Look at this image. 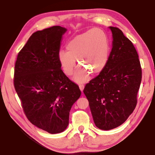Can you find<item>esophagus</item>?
Listing matches in <instances>:
<instances>
[{
  "label": "esophagus",
  "instance_id": "34e87169",
  "mask_svg": "<svg viewBox=\"0 0 155 155\" xmlns=\"http://www.w3.org/2000/svg\"><path fill=\"white\" fill-rule=\"evenodd\" d=\"M79 88H80V90H81V91H82L83 90V89H84V87H85V85H83V84H79Z\"/></svg>",
  "mask_w": 155,
  "mask_h": 155
}]
</instances>
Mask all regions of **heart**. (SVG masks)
Segmentation results:
<instances>
[{
	"label": "heart",
	"mask_w": 155,
	"mask_h": 155,
	"mask_svg": "<svg viewBox=\"0 0 155 155\" xmlns=\"http://www.w3.org/2000/svg\"><path fill=\"white\" fill-rule=\"evenodd\" d=\"M67 52L60 51L58 60L63 72L67 76L73 74L77 60L80 68L75 75L77 81L87 78L88 73L101 72L108 60L109 42L103 30L94 28L77 35L68 41Z\"/></svg>",
	"instance_id": "1"
}]
</instances>
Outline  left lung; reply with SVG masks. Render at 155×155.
Wrapping results in <instances>:
<instances>
[{
	"label": "left lung",
	"mask_w": 155,
	"mask_h": 155,
	"mask_svg": "<svg viewBox=\"0 0 155 155\" xmlns=\"http://www.w3.org/2000/svg\"><path fill=\"white\" fill-rule=\"evenodd\" d=\"M112 49L100 74L83 90L97 127L111 130L123 124L137 103L142 77L137 51L117 27H110Z\"/></svg>",
	"instance_id": "obj_1"
}]
</instances>
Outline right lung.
Returning <instances> with one entry per match:
<instances>
[{
  "mask_svg": "<svg viewBox=\"0 0 155 155\" xmlns=\"http://www.w3.org/2000/svg\"><path fill=\"white\" fill-rule=\"evenodd\" d=\"M65 31L53 26L33 33L15 64L14 85L25 115L51 134L67 128L70 109L81 96L78 85L66 77L58 60Z\"/></svg>",
  "mask_w": 155,
  "mask_h": 155,
  "instance_id": "right-lung-1",
  "label": "right lung"
}]
</instances>
